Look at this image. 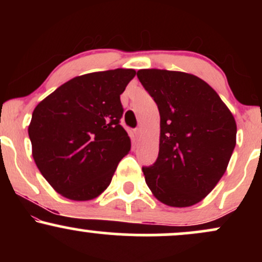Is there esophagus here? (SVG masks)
<instances>
[{
    "label": "esophagus",
    "instance_id": "34e87169",
    "mask_svg": "<svg viewBox=\"0 0 262 262\" xmlns=\"http://www.w3.org/2000/svg\"><path fill=\"white\" fill-rule=\"evenodd\" d=\"M134 134H135V137L139 138L140 135H141V129H140V128H137V129H135V130H134Z\"/></svg>",
    "mask_w": 262,
    "mask_h": 262
}]
</instances>
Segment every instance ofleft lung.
Segmentation results:
<instances>
[{
	"mask_svg": "<svg viewBox=\"0 0 262 262\" xmlns=\"http://www.w3.org/2000/svg\"><path fill=\"white\" fill-rule=\"evenodd\" d=\"M137 76L160 113L159 156L143 167L146 185L166 206H193L227 170L236 144L235 119L218 93L194 75L144 69Z\"/></svg>",
	"mask_w": 262,
	"mask_h": 262,
	"instance_id": "8db88e82",
	"label": "left lung"
}]
</instances>
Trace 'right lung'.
Returning a JSON list of instances; mask_svg holds the SVG:
<instances>
[{
	"label": "right lung",
	"instance_id": "1",
	"mask_svg": "<svg viewBox=\"0 0 262 262\" xmlns=\"http://www.w3.org/2000/svg\"><path fill=\"white\" fill-rule=\"evenodd\" d=\"M135 74L116 69L76 76L34 108L28 127L33 159L61 196L90 201L110 186L130 150L119 124L121 95Z\"/></svg>",
	"mask_w": 262,
	"mask_h": 262
}]
</instances>
